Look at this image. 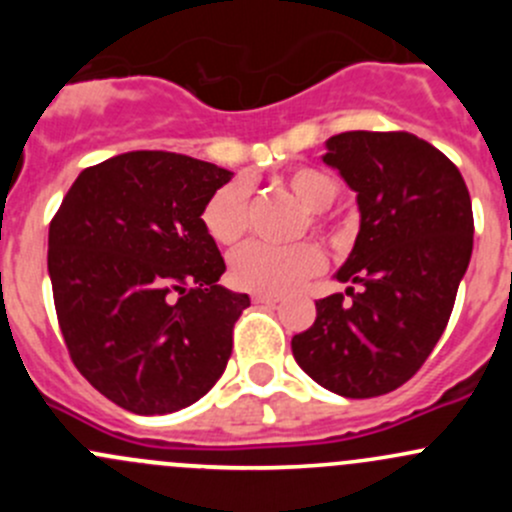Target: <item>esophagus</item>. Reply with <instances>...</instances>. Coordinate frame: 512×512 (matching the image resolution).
I'll return each instance as SVG.
<instances>
[{"mask_svg": "<svg viewBox=\"0 0 512 512\" xmlns=\"http://www.w3.org/2000/svg\"><path fill=\"white\" fill-rule=\"evenodd\" d=\"M252 302H255V304H277V302H282V294L255 292V294H252Z\"/></svg>", "mask_w": 512, "mask_h": 512, "instance_id": "esophagus-1", "label": "esophagus"}]
</instances>
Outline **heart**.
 <instances>
[{
	"label": "heart",
	"mask_w": 512,
	"mask_h": 512,
	"mask_svg": "<svg viewBox=\"0 0 512 512\" xmlns=\"http://www.w3.org/2000/svg\"><path fill=\"white\" fill-rule=\"evenodd\" d=\"M282 185L307 210V225L317 232H327V218L322 210L337 200L339 180L327 170L299 165L282 178ZM203 225L218 245H237L245 237L250 227V193L245 180H230L210 195L203 208ZM322 262V250L314 242H297L287 247L252 242L230 260V280L250 292L282 294L317 275Z\"/></svg>",
	"instance_id": "b5f03b06"
}]
</instances>
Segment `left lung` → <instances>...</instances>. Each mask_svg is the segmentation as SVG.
Segmentation results:
<instances>
[{
	"label": "left lung",
	"mask_w": 512,
	"mask_h": 512,
	"mask_svg": "<svg viewBox=\"0 0 512 512\" xmlns=\"http://www.w3.org/2000/svg\"><path fill=\"white\" fill-rule=\"evenodd\" d=\"M322 160L356 193L359 235L337 270L344 294L317 299L294 361L347 399L389 394L411 379L446 329L473 252L466 180L438 148L406 131H347Z\"/></svg>",
	"instance_id": "8db88e82"
}]
</instances>
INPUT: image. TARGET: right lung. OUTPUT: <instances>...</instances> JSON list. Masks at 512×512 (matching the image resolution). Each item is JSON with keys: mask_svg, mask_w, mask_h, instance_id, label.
I'll use <instances>...</instances> for the list:
<instances>
[{"mask_svg": "<svg viewBox=\"0 0 512 512\" xmlns=\"http://www.w3.org/2000/svg\"><path fill=\"white\" fill-rule=\"evenodd\" d=\"M232 178L215 163L131 151L81 170L49 225V277L76 369L121 409L173 414L223 376L247 294L203 225Z\"/></svg>", "mask_w": 512, "mask_h": 512, "instance_id": "add662e5", "label": "right lung"}]
</instances>
